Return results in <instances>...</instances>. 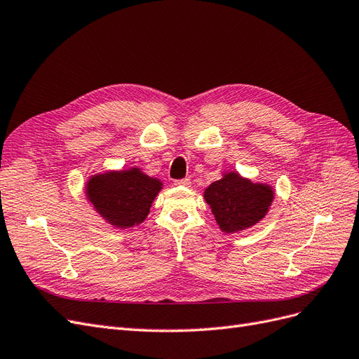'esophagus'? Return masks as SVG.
I'll use <instances>...</instances> for the list:
<instances>
[{
    "label": "esophagus",
    "instance_id": "1",
    "mask_svg": "<svg viewBox=\"0 0 359 359\" xmlns=\"http://www.w3.org/2000/svg\"><path fill=\"white\" fill-rule=\"evenodd\" d=\"M175 186H180V187H190V178H182V180H175Z\"/></svg>",
    "mask_w": 359,
    "mask_h": 359
}]
</instances>
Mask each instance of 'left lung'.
Masks as SVG:
<instances>
[{
	"label": "left lung",
	"instance_id": "obj_1",
	"mask_svg": "<svg viewBox=\"0 0 359 359\" xmlns=\"http://www.w3.org/2000/svg\"><path fill=\"white\" fill-rule=\"evenodd\" d=\"M205 201L223 232L232 233L256 224L264 219L273 190L262 184H253L236 173H227L205 190Z\"/></svg>",
	"mask_w": 359,
	"mask_h": 359
}]
</instances>
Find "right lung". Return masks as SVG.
<instances>
[{
    "label": "right lung",
    "instance_id": "obj_1",
    "mask_svg": "<svg viewBox=\"0 0 359 359\" xmlns=\"http://www.w3.org/2000/svg\"><path fill=\"white\" fill-rule=\"evenodd\" d=\"M161 182L139 169L97 175L90 180L86 193L106 220L118 227L140 224L149 212Z\"/></svg>",
    "mask_w": 359,
    "mask_h": 359
}]
</instances>
